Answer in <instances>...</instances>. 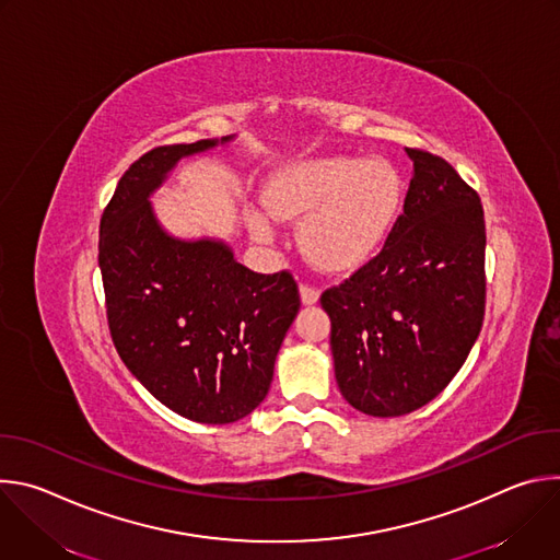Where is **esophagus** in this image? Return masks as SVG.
<instances>
[{
	"mask_svg": "<svg viewBox=\"0 0 560 560\" xmlns=\"http://www.w3.org/2000/svg\"><path fill=\"white\" fill-rule=\"evenodd\" d=\"M301 301L305 305H312L318 301V288H314L312 283H301Z\"/></svg>",
	"mask_w": 560,
	"mask_h": 560,
	"instance_id": "obj_1",
	"label": "esophagus"
}]
</instances>
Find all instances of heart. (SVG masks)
<instances>
[{
  "mask_svg": "<svg viewBox=\"0 0 560 560\" xmlns=\"http://www.w3.org/2000/svg\"><path fill=\"white\" fill-rule=\"evenodd\" d=\"M401 201V177L378 159H312L275 173L266 184L268 208L301 219L303 253L332 272L354 270L378 253ZM250 225L264 242L275 236V219L261 208L253 212Z\"/></svg>",
  "mask_w": 560,
  "mask_h": 560,
  "instance_id": "b5f03b06",
  "label": "heart"
}]
</instances>
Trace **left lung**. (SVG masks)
Here are the masks:
<instances>
[{"mask_svg": "<svg viewBox=\"0 0 560 560\" xmlns=\"http://www.w3.org/2000/svg\"><path fill=\"white\" fill-rule=\"evenodd\" d=\"M415 177L376 257L322 294L335 374L370 417H404L439 396L486 316V217L443 156L408 148Z\"/></svg>", "mask_w": 560, "mask_h": 560, "instance_id": "obj_1", "label": "left lung"}]
</instances>
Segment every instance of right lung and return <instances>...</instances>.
<instances>
[{"mask_svg": "<svg viewBox=\"0 0 560 560\" xmlns=\"http://www.w3.org/2000/svg\"><path fill=\"white\" fill-rule=\"evenodd\" d=\"M214 143L156 145L128 166L102 212L100 268L126 368L173 412L223 425L266 398L301 296L290 270L253 272L223 244L177 242L154 221L148 195Z\"/></svg>", "mask_w": 560, "mask_h": 560, "instance_id": "1", "label": "right lung"}]
</instances>
